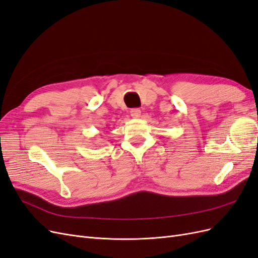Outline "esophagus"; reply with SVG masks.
I'll use <instances>...</instances> for the list:
<instances>
[{
  "instance_id": "obj_1",
  "label": "esophagus",
  "mask_w": 258,
  "mask_h": 258,
  "mask_svg": "<svg viewBox=\"0 0 258 258\" xmlns=\"http://www.w3.org/2000/svg\"><path fill=\"white\" fill-rule=\"evenodd\" d=\"M130 115L134 117V118H139V117L141 116V110H140V108H132L130 111Z\"/></svg>"
}]
</instances>
